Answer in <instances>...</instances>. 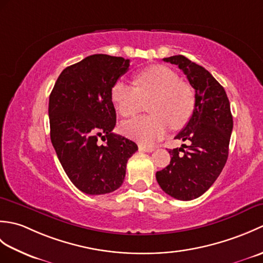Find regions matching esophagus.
Masks as SVG:
<instances>
[{"instance_id":"1","label":"esophagus","mask_w":263,"mask_h":263,"mask_svg":"<svg viewBox=\"0 0 263 263\" xmlns=\"http://www.w3.org/2000/svg\"><path fill=\"white\" fill-rule=\"evenodd\" d=\"M139 150H140V152H144V153H152V152H154V148L143 146V144H139Z\"/></svg>"}]
</instances>
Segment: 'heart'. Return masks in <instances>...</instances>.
Segmentation results:
<instances>
[{
    "mask_svg": "<svg viewBox=\"0 0 263 263\" xmlns=\"http://www.w3.org/2000/svg\"><path fill=\"white\" fill-rule=\"evenodd\" d=\"M133 83L135 87L117 81L111 88L110 98L116 110L123 117H131L148 103L152 114L123 123L121 130L126 137L150 144L163 138L171 125L181 128L186 124L194 109V91L174 71L152 65L136 73Z\"/></svg>",
    "mask_w": 263,
    "mask_h": 263,
    "instance_id": "heart-1",
    "label": "heart"
}]
</instances>
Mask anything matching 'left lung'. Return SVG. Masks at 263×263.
<instances>
[{"label":"left lung","mask_w":263,"mask_h":263,"mask_svg":"<svg viewBox=\"0 0 263 263\" xmlns=\"http://www.w3.org/2000/svg\"><path fill=\"white\" fill-rule=\"evenodd\" d=\"M178 65L195 90V105L185 127L175 139L186 147L170 149V165L156 173L163 191L177 200L199 198L215 183L227 161L233 116L225 89L209 71L183 55L165 58Z\"/></svg>","instance_id":"left-lung-1"}]
</instances>
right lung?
<instances>
[{
  "label": "right lung",
  "instance_id": "obj_1",
  "mask_svg": "<svg viewBox=\"0 0 263 263\" xmlns=\"http://www.w3.org/2000/svg\"><path fill=\"white\" fill-rule=\"evenodd\" d=\"M130 60L95 54L65 68L49 95L51 140L70 181L86 194L119 189L137 144L111 131L116 113L111 88ZM102 138L106 143L99 145Z\"/></svg>",
  "mask_w": 263,
  "mask_h": 263
}]
</instances>
